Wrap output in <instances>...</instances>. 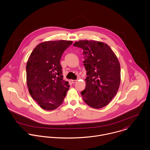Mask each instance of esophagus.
I'll use <instances>...</instances> for the list:
<instances>
[{
	"label": "esophagus",
	"mask_w": 150,
	"mask_h": 150,
	"mask_svg": "<svg viewBox=\"0 0 150 150\" xmlns=\"http://www.w3.org/2000/svg\"><path fill=\"white\" fill-rule=\"evenodd\" d=\"M77 80H71V82H72V83H73V84L75 83L76 82H77Z\"/></svg>",
	"instance_id": "34e87169"
}]
</instances>
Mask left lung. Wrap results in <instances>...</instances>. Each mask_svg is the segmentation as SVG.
<instances>
[{
	"label": "left lung",
	"instance_id": "1",
	"mask_svg": "<svg viewBox=\"0 0 150 150\" xmlns=\"http://www.w3.org/2000/svg\"><path fill=\"white\" fill-rule=\"evenodd\" d=\"M81 48L87 77L81 93L90 107L106 106L116 95L121 82V67L115 53L107 44L96 40H80L73 44Z\"/></svg>",
	"mask_w": 150,
	"mask_h": 150
}]
</instances>
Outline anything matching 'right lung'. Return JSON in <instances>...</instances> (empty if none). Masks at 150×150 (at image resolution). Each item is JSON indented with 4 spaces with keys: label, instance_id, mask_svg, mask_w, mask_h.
Returning a JSON list of instances; mask_svg holds the SVG:
<instances>
[{
    "label": "right lung",
    "instance_id": "obj_1",
    "mask_svg": "<svg viewBox=\"0 0 150 150\" xmlns=\"http://www.w3.org/2000/svg\"><path fill=\"white\" fill-rule=\"evenodd\" d=\"M69 40L47 41L39 44L26 64V84L29 92L45 110H53L62 103L70 87L63 79L60 61Z\"/></svg>",
    "mask_w": 150,
    "mask_h": 150
}]
</instances>
